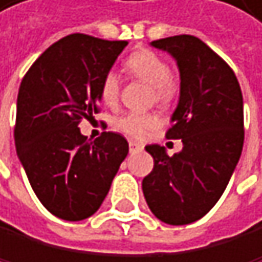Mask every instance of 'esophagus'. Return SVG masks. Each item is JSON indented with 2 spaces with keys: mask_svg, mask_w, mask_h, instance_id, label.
Masks as SVG:
<instances>
[{
  "mask_svg": "<svg viewBox=\"0 0 262 262\" xmlns=\"http://www.w3.org/2000/svg\"><path fill=\"white\" fill-rule=\"evenodd\" d=\"M128 148H130V153H135V151H142L143 146L138 143V142H130L128 143Z\"/></svg>",
  "mask_w": 262,
  "mask_h": 262,
  "instance_id": "34e87169",
  "label": "esophagus"
}]
</instances>
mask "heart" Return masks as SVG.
<instances>
[{
    "mask_svg": "<svg viewBox=\"0 0 262 262\" xmlns=\"http://www.w3.org/2000/svg\"><path fill=\"white\" fill-rule=\"evenodd\" d=\"M125 70L130 76L151 86L153 98L160 104H169L178 94V86L171 78V71L168 63L160 55L150 50H140L132 53L125 60ZM120 79L119 76L109 71L102 78L101 83V99L104 104L114 105L119 99ZM157 125V117L153 114H135L130 112L116 120V127L128 137L140 138L150 128Z\"/></svg>",
    "mask_w": 262,
    "mask_h": 262,
    "instance_id": "1",
    "label": "heart"
}]
</instances>
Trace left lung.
<instances>
[{
    "instance_id": "obj_1",
    "label": "left lung",
    "mask_w": 262,
    "mask_h": 262,
    "mask_svg": "<svg viewBox=\"0 0 262 262\" xmlns=\"http://www.w3.org/2000/svg\"><path fill=\"white\" fill-rule=\"evenodd\" d=\"M150 45L169 53L179 70V99L166 137L181 138L183 150L168 157L164 146L146 145L155 166L142 189L158 220L187 225L217 204L242 157L243 96L233 70L197 37Z\"/></svg>"
}]
</instances>
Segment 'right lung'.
<instances>
[{"instance_id": "right-lung-1", "label": "right lung", "mask_w": 262, "mask_h": 262, "mask_svg": "<svg viewBox=\"0 0 262 262\" xmlns=\"http://www.w3.org/2000/svg\"><path fill=\"white\" fill-rule=\"evenodd\" d=\"M127 47L71 34L29 68L17 94L14 142L35 195L55 217L79 222L98 212L128 153L122 135L86 140L79 120L98 114L102 78Z\"/></svg>"}]
</instances>
